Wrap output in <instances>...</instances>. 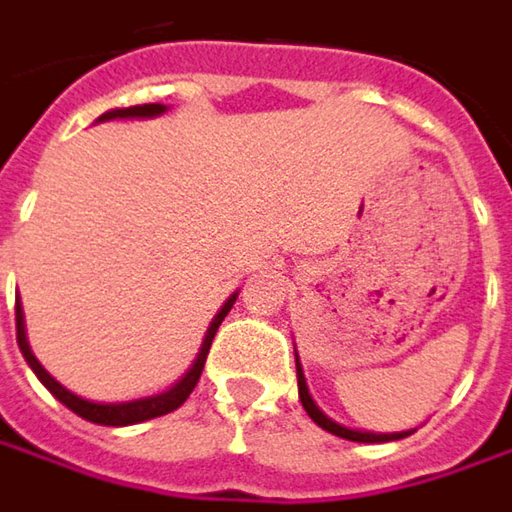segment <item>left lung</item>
Segmentation results:
<instances>
[{"mask_svg":"<svg viewBox=\"0 0 512 512\" xmlns=\"http://www.w3.org/2000/svg\"><path fill=\"white\" fill-rule=\"evenodd\" d=\"M294 362H297V391H300V402L306 408V414L323 428V431L334 433V436H343L348 442H394V439H405L411 436L416 428L411 431H394V433H379V431H362V428H348L343 422L331 419L326 411H320V405L314 402V397L309 394V382H306V374H303V365H300V357H297V348H294Z\"/></svg>","mask_w":512,"mask_h":512,"instance_id":"left-lung-1","label":"left lung"}]
</instances>
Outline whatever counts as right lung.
I'll return each instance as SVG.
<instances>
[{
	"instance_id": "1",
	"label": "right lung",
	"mask_w": 512,
	"mask_h": 512,
	"mask_svg": "<svg viewBox=\"0 0 512 512\" xmlns=\"http://www.w3.org/2000/svg\"><path fill=\"white\" fill-rule=\"evenodd\" d=\"M164 113H167V104H135V107L107 110L104 115H98V121H110V118H155V115ZM235 300H238V291L229 294V300H226L221 309H218V314L212 317V323H209L206 334H203L201 351H198V357L189 365V371H186L184 377L178 379L172 388L161 391V394H152V397L141 399H127V402H93V399H84L79 397V394H73L70 388H64L62 382L53 377L42 362L36 360L33 348L27 343L25 311H22V303H19V300H16V343H19L22 357H25L27 365L33 368V374L39 377V382H42L47 391L59 399L62 405H67L73 414H79L81 419H87V422H96V425H113V428H121V425H135V422H147V419H155V416H164L184 405L186 397L195 391V385H198V379H201L203 362H206V354H209V345L215 340L223 317H226L229 309L235 306Z\"/></svg>"
}]
</instances>
